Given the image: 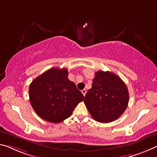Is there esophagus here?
<instances>
[{"label":"esophagus","instance_id":"34e87169","mask_svg":"<svg viewBox=\"0 0 157 157\" xmlns=\"http://www.w3.org/2000/svg\"><path fill=\"white\" fill-rule=\"evenodd\" d=\"M82 94L84 96L86 95V89H83V90H82Z\"/></svg>","mask_w":157,"mask_h":157}]
</instances>
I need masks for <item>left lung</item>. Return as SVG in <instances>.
Returning a JSON list of instances; mask_svg holds the SVG:
<instances>
[{"mask_svg":"<svg viewBox=\"0 0 157 157\" xmlns=\"http://www.w3.org/2000/svg\"><path fill=\"white\" fill-rule=\"evenodd\" d=\"M129 95L125 83L117 75L99 71L84 102L93 119L101 123L117 119L128 106Z\"/></svg>","mask_w":157,"mask_h":157,"instance_id":"obj_1","label":"left lung"}]
</instances>
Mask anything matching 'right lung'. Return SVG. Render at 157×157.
Wrapping results in <instances>:
<instances>
[{
  "label": "right lung",
  "instance_id": "1",
  "mask_svg": "<svg viewBox=\"0 0 157 157\" xmlns=\"http://www.w3.org/2000/svg\"><path fill=\"white\" fill-rule=\"evenodd\" d=\"M66 68H52L29 86V100L37 114L44 120L59 123L68 118L84 96L68 78Z\"/></svg>",
  "mask_w": 157,
  "mask_h": 157
}]
</instances>
